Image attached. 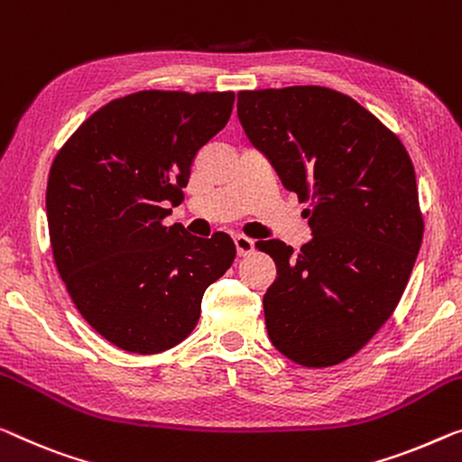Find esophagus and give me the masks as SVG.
I'll return each instance as SVG.
<instances>
[{
    "mask_svg": "<svg viewBox=\"0 0 462 462\" xmlns=\"http://www.w3.org/2000/svg\"><path fill=\"white\" fill-rule=\"evenodd\" d=\"M234 245H236V253L240 254V257L253 253V249H254V240L243 236V234H236V236H234Z\"/></svg>",
    "mask_w": 462,
    "mask_h": 462,
    "instance_id": "esophagus-1",
    "label": "esophagus"
}]
</instances>
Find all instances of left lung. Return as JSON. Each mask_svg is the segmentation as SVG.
I'll return each instance as SVG.
<instances>
[{"label":"left lung","mask_w":462,"mask_h":462,"mask_svg":"<svg viewBox=\"0 0 462 462\" xmlns=\"http://www.w3.org/2000/svg\"><path fill=\"white\" fill-rule=\"evenodd\" d=\"M238 120L299 201L313 238L259 251L278 267L265 326L302 367L346 361L401 300L423 240L415 168L401 139L348 95L326 87L238 93Z\"/></svg>","instance_id":"left-lung-1"}]
</instances>
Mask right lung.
Returning <instances> with one entry per match:
<instances>
[{"label": "right lung", "instance_id": "1", "mask_svg": "<svg viewBox=\"0 0 462 462\" xmlns=\"http://www.w3.org/2000/svg\"><path fill=\"white\" fill-rule=\"evenodd\" d=\"M232 106V91H139L97 109L55 155L45 197L55 265L88 326L122 350L180 344L236 257L228 234L163 224Z\"/></svg>", "mask_w": 462, "mask_h": 462}]
</instances>
